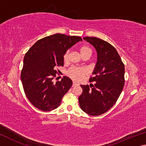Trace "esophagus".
Returning a JSON list of instances; mask_svg holds the SVG:
<instances>
[{"label": "esophagus", "instance_id": "obj_1", "mask_svg": "<svg viewBox=\"0 0 146 146\" xmlns=\"http://www.w3.org/2000/svg\"><path fill=\"white\" fill-rule=\"evenodd\" d=\"M78 84L77 83H76V82H73V85H72V86L73 87H74V86H78Z\"/></svg>", "mask_w": 146, "mask_h": 146}]
</instances>
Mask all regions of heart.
Listing matches in <instances>:
<instances>
[{"label": "heart", "instance_id": "obj_1", "mask_svg": "<svg viewBox=\"0 0 146 146\" xmlns=\"http://www.w3.org/2000/svg\"><path fill=\"white\" fill-rule=\"evenodd\" d=\"M81 55L84 56L86 55L91 56L92 53L91 49L89 48L88 46H81L79 49ZM69 55H70V50H67L66 52L64 53L63 59L64 62H67L69 58ZM68 75L70 76L71 78L75 81H79L82 79L84 76L86 75L87 71L85 68H79V67H72L68 71Z\"/></svg>", "mask_w": 146, "mask_h": 146}]
</instances>
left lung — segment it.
<instances>
[{
    "instance_id": "8db88e82",
    "label": "left lung",
    "mask_w": 146,
    "mask_h": 146,
    "mask_svg": "<svg viewBox=\"0 0 146 146\" xmlns=\"http://www.w3.org/2000/svg\"><path fill=\"white\" fill-rule=\"evenodd\" d=\"M95 48L97 62L90 82L95 84L80 85L82 93L78 97L82 110L91 116L108 111L117 102L124 86V65L117 51L102 39L86 36L83 38Z\"/></svg>"
}]
</instances>
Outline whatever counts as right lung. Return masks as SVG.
Here are the masks:
<instances>
[{"mask_svg":"<svg viewBox=\"0 0 146 146\" xmlns=\"http://www.w3.org/2000/svg\"><path fill=\"white\" fill-rule=\"evenodd\" d=\"M82 40L80 36L56 33L36 42L26 53L21 77L26 96L35 107L49 111L60 105L73 82L63 76L53 82L55 68L64 66L66 51Z\"/></svg>","mask_w":146,"mask_h":146,"instance_id":"1","label":"right lung"}]
</instances>
